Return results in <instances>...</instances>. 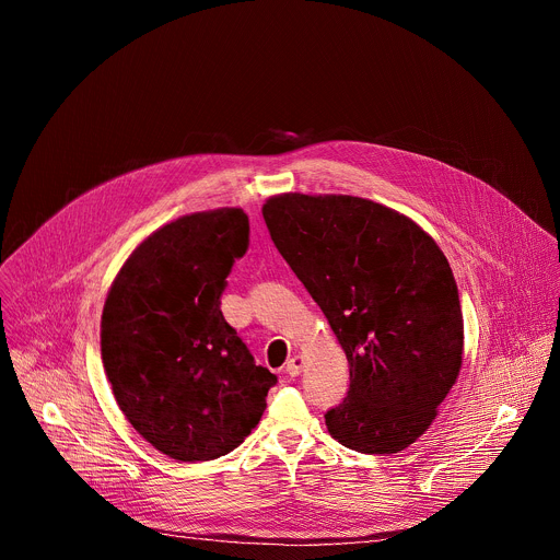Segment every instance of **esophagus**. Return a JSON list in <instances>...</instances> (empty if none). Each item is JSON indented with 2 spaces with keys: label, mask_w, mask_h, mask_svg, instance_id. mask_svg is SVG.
I'll use <instances>...</instances> for the list:
<instances>
[{
  "label": "esophagus",
  "mask_w": 560,
  "mask_h": 560,
  "mask_svg": "<svg viewBox=\"0 0 560 560\" xmlns=\"http://www.w3.org/2000/svg\"><path fill=\"white\" fill-rule=\"evenodd\" d=\"M303 370V359L301 357H292L288 363H285V374L288 376H299Z\"/></svg>",
  "instance_id": "1"
}]
</instances>
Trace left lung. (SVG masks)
Listing matches in <instances>:
<instances>
[{
  "instance_id": "1",
  "label": "left lung",
  "mask_w": 560,
  "mask_h": 560,
  "mask_svg": "<svg viewBox=\"0 0 560 560\" xmlns=\"http://www.w3.org/2000/svg\"><path fill=\"white\" fill-rule=\"evenodd\" d=\"M264 219L350 363L328 432L363 454L406 450L434 421L463 361L445 255L412 219L361 197L279 195Z\"/></svg>"
}]
</instances>
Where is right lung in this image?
<instances>
[{"instance_id": "1", "label": "right lung", "mask_w": 560, "mask_h": 560, "mask_svg": "<svg viewBox=\"0 0 560 560\" xmlns=\"http://www.w3.org/2000/svg\"><path fill=\"white\" fill-rule=\"evenodd\" d=\"M250 246L238 208L195 212L152 232L119 270L102 314V359L130 425L177 460L242 445L277 376L225 322L221 294Z\"/></svg>"}]
</instances>
